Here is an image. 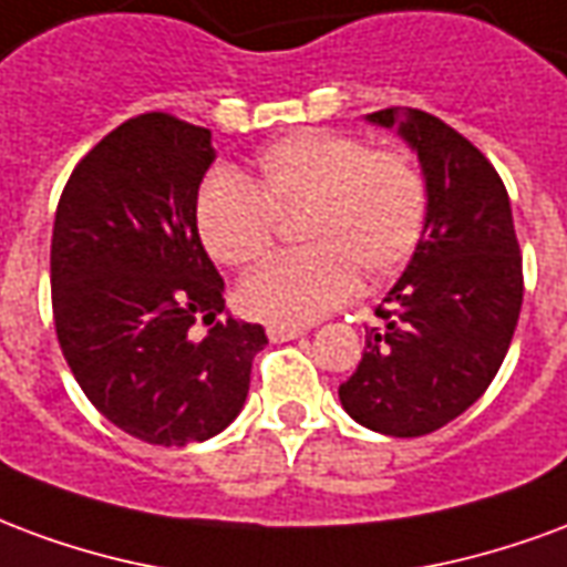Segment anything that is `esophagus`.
I'll list each match as a JSON object with an SVG mask.
<instances>
[{
    "label": "esophagus",
    "mask_w": 567,
    "mask_h": 567,
    "mask_svg": "<svg viewBox=\"0 0 567 567\" xmlns=\"http://www.w3.org/2000/svg\"><path fill=\"white\" fill-rule=\"evenodd\" d=\"M299 334H301L299 326H278V323L268 326V338H271L275 344H280V341H292V338H299Z\"/></svg>",
    "instance_id": "1"
}]
</instances>
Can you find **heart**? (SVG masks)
Segmentation results:
<instances>
[{
    "mask_svg": "<svg viewBox=\"0 0 567 567\" xmlns=\"http://www.w3.org/2000/svg\"><path fill=\"white\" fill-rule=\"evenodd\" d=\"M305 247L271 259L238 287L247 317L305 326L344 305L359 278L378 287L399 275L423 241L429 187L399 147L332 130L289 132L256 153L247 181L210 175L196 196V229L217 262L254 266L296 214Z\"/></svg>",
    "mask_w": 567,
    "mask_h": 567,
    "instance_id": "1",
    "label": "heart"
}]
</instances>
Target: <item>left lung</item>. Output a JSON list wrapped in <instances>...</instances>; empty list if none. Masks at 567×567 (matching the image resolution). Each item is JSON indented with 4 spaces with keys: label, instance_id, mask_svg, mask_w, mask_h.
<instances>
[{
    "label": "left lung",
    "instance_id": "left-lung-1",
    "mask_svg": "<svg viewBox=\"0 0 567 567\" xmlns=\"http://www.w3.org/2000/svg\"><path fill=\"white\" fill-rule=\"evenodd\" d=\"M369 120L399 126L416 151L429 217L338 395L365 429L420 437L465 414L502 369L523 308V254L502 177L465 135L416 109Z\"/></svg>",
    "mask_w": 567,
    "mask_h": 567
}]
</instances>
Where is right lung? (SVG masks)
Masks as SVG:
<instances>
[{
  "instance_id": "obj_1",
  "label": "right lung",
  "mask_w": 567,
  "mask_h": 567,
  "mask_svg": "<svg viewBox=\"0 0 567 567\" xmlns=\"http://www.w3.org/2000/svg\"><path fill=\"white\" fill-rule=\"evenodd\" d=\"M210 130L151 111L74 165L51 238L56 341L99 414L153 447H187L233 423L266 329L217 320L223 278L196 229ZM196 319L212 326L196 342Z\"/></svg>"
}]
</instances>
